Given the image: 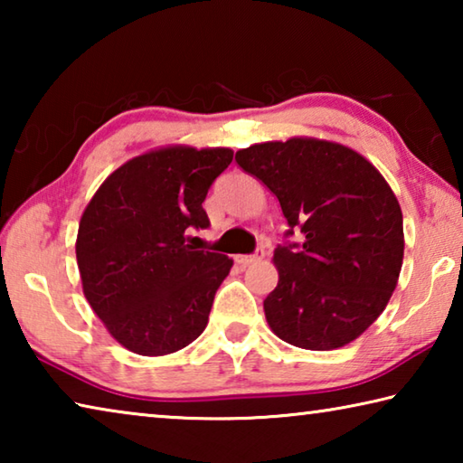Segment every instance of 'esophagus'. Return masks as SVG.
I'll return each mask as SVG.
<instances>
[{"label": "esophagus", "mask_w": 463, "mask_h": 463, "mask_svg": "<svg viewBox=\"0 0 463 463\" xmlns=\"http://www.w3.org/2000/svg\"><path fill=\"white\" fill-rule=\"evenodd\" d=\"M261 260H263V250H257V253H253V255H237V257H234V261H237L241 268H247V265L257 263Z\"/></svg>", "instance_id": "obj_1"}]
</instances>
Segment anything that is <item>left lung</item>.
I'll return each instance as SVG.
<instances>
[{
	"instance_id": "8db88e82",
	"label": "left lung",
	"mask_w": 463,
	"mask_h": 463,
	"mask_svg": "<svg viewBox=\"0 0 463 463\" xmlns=\"http://www.w3.org/2000/svg\"><path fill=\"white\" fill-rule=\"evenodd\" d=\"M242 171L269 187L302 242L273 250L279 279L263 300L281 341L331 351L378 318L398 284L402 210L370 161L331 140L289 138L237 151Z\"/></svg>"
}]
</instances>
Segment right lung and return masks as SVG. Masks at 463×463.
I'll list each match as a JSON object with an SVG mask.
<instances>
[{
  "label": "right lung",
  "instance_id": "add662e5",
  "mask_svg": "<svg viewBox=\"0 0 463 463\" xmlns=\"http://www.w3.org/2000/svg\"><path fill=\"white\" fill-rule=\"evenodd\" d=\"M231 161V148H156L116 169L85 208L83 294L132 354H175L206 328L232 260L187 245V231L210 226L202 202Z\"/></svg>",
  "mask_w": 463,
  "mask_h": 463
}]
</instances>
